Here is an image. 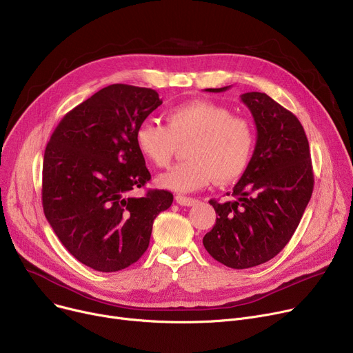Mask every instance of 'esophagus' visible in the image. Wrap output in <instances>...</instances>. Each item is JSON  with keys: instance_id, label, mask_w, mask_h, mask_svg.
Listing matches in <instances>:
<instances>
[{"instance_id": "obj_1", "label": "esophagus", "mask_w": 353, "mask_h": 353, "mask_svg": "<svg viewBox=\"0 0 353 353\" xmlns=\"http://www.w3.org/2000/svg\"><path fill=\"white\" fill-rule=\"evenodd\" d=\"M176 201L180 204V205H193L197 200L193 199V197H187V196H181V194H177L176 196Z\"/></svg>"}]
</instances>
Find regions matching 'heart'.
<instances>
[{
	"mask_svg": "<svg viewBox=\"0 0 353 353\" xmlns=\"http://www.w3.org/2000/svg\"><path fill=\"white\" fill-rule=\"evenodd\" d=\"M187 141V160L159 176L161 187L187 193L214 180L228 184L240 179L252 159L255 134L244 117L204 99L170 108L166 126L145 121L134 133L137 150L156 168L169 166L177 148Z\"/></svg>",
	"mask_w": 353,
	"mask_h": 353,
	"instance_id": "b5f03b06",
	"label": "heart"
}]
</instances>
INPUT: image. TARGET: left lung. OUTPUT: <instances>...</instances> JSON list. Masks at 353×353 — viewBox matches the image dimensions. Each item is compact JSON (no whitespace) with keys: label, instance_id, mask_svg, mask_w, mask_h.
<instances>
[{"label":"left lung","instance_id":"8db88e82","mask_svg":"<svg viewBox=\"0 0 353 353\" xmlns=\"http://www.w3.org/2000/svg\"><path fill=\"white\" fill-rule=\"evenodd\" d=\"M241 101L256 126L254 154L232 200H210L217 220L203 239L214 260L236 270L264 264L288 244L314 190L310 143L298 117L267 93L247 92Z\"/></svg>","mask_w":353,"mask_h":353}]
</instances>
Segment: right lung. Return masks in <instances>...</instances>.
I'll return each instance as SVG.
<instances>
[{
  "label": "right lung",
  "mask_w": 353,
  "mask_h": 353,
  "mask_svg": "<svg viewBox=\"0 0 353 353\" xmlns=\"http://www.w3.org/2000/svg\"><path fill=\"white\" fill-rule=\"evenodd\" d=\"M160 105L150 88L109 85L68 112L46 145L45 217L63 247L97 271L134 264L149 247L154 219L173 203L168 190L130 194L150 180L134 133Z\"/></svg>",
  "instance_id": "1"
}]
</instances>
